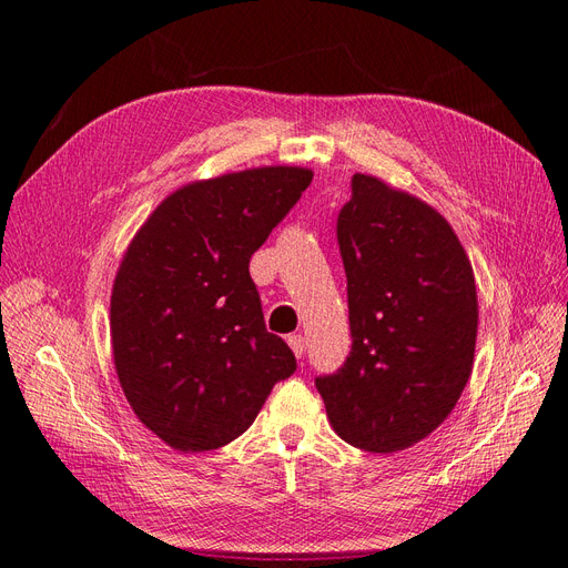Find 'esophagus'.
Listing matches in <instances>:
<instances>
[{
  "instance_id": "1",
  "label": "esophagus",
  "mask_w": 568,
  "mask_h": 568,
  "mask_svg": "<svg viewBox=\"0 0 568 568\" xmlns=\"http://www.w3.org/2000/svg\"><path fill=\"white\" fill-rule=\"evenodd\" d=\"M286 343H288V348L294 351V355L301 359L303 353H305V338L301 334H294V336L286 338Z\"/></svg>"
}]
</instances>
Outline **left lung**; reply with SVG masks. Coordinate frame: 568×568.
<instances>
[{
    "label": "left lung",
    "mask_w": 568,
    "mask_h": 568,
    "mask_svg": "<svg viewBox=\"0 0 568 568\" xmlns=\"http://www.w3.org/2000/svg\"><path fill=\"white\" fill-rule=\"evenodd\" d=\"M353 348L317 376L334 432L367 453H398L448 419L467 386L478 329L474 270L434 205L353 175L336 222Z\"/></svg>",
    "instance_id": "obj_1"
}]
</instances>
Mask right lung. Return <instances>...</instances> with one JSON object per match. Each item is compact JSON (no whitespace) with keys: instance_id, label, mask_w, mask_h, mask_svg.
<instances>
[{"instance_id":"right-lung-1","label":"right lung","mask_w":568,"mask_h":568,"mask_svg":"<svg viewBox=\"0 0 568 568\" xmlns=\"http://www.w3.org/2000/svg\"><path fill=\"white\" fill-rule=\"evenodd\" d=\"M311 182L298 165L189 182L132 236L111 291L113 365L136 419L170 448L239 438L296 372L265 329L248 261Z\"/></svg>"}]
</instances>
